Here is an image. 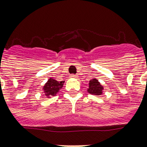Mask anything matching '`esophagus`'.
Masks as SVG:
<instances>
[{
  "label": "esophagus",
  "instance_id": "1",
  "mask_svg": "<svg viewBox=\"0 0 147 147\" xmlns=\"http://www.w3.org/2000/svg\"><path fill=\"white\" fill-rule=\"evenodd\" d=\"M71 78H76V77H77V75H76V74H71Z\"/></svg>",
  "mask_w": 147,
  "mask_h": 147
}]
</instances>
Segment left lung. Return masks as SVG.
Listing matches in <instances>:
<instances>
[{"label": "left lung", "mask_w": 147, "mask_h": 147, "mask_svg": "<svg viewBox=\"0 0 147 147\" xmlns=\"http://www.w3.org/2000/svg\"><path fill=\"white\" fill-rule=\"evenodd\" d=\"M104 89L103 86L100 85V83L98 82L96 79H92L89 81L88 84V92L94 95H100L102 94V91Z\"/></svg>", "instance_id": "left-lung-1"}]
</instances>
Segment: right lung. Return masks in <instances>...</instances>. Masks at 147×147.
Segmentation results:
<instances>
[{
  "instance_id": "1",
  "label": "right lung",
  "mask_w": 147,
  "mask_h": 147,
  "mask_svg": "<svg viewBox=\"0 0 147 147\" xmlns=\"http://www.w3.org/2000/svg\"><path fill=\"white\" fill-rule=\"evenodd\" d=\"M63 81H56L54 79H49L48 80L47 82L43 86V92L45 93V95L48 98H50V96H54L56 95V94L59 92L61 88L63 87Z\"/></svg>"
}]
</instances>
